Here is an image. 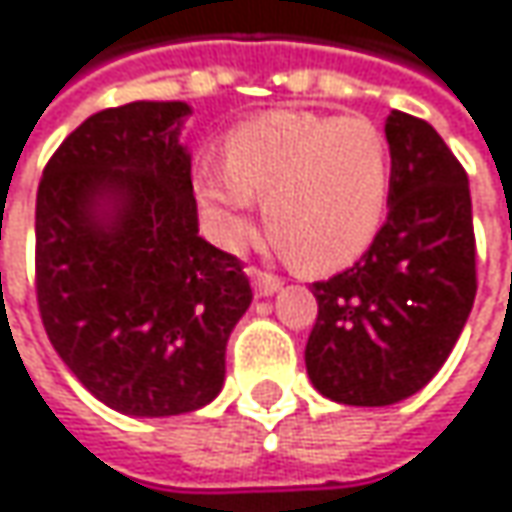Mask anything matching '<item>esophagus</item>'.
I'll return each instance as SVG.
<instances>
[{
	"label": "esophagus",
	"instance_id": "obj_1",
	"mask_svg": "<svg viewBox=\"0 0 512 512\" xmlns=\"http://www.w3.org/2000/svg\"><path fill=\"white\" fill-rule=\"evenodd\" d=\"M252 284H255V295L257 298H269L281 289V278L269 275V272H260V269H252Z\"/></svg>",
	"mask_w": 512,
	"mask_h": 512
}]
</instances>
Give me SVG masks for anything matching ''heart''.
Here are the masks:
<instances>
[{"instance_id":"obj_1","label":"heart","mask_w":512,"mask_h":512,"mask_svg":"<svg viewBox=\"0 0 512 512\" xmlns=\"http://www.w3.org/2000/svg\"><path fill=\"white\" fill-rule=\"evenodd\" d=\"M208 234L237 249L263 199L269 234L307 272L347 266L374 243L391 199V150L368 118L266 112L226 136V162L194 170Z\"/></svg>"}]
</instances>
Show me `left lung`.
I'll return each mask as SVG.
<instances>
[{
  "instance_id": "obj_1",
  "label": "left lung",
  "mask_w": 512,
  "mask_h": 512,
  "mask_svg": "<svg viewBox=\"0 0 512 512\" xmlns=\"http://www.w3.org/2000/svg\"><path fill=\"white\" fill-rule=\"evenodd\" d=\"M388 220L350 269L313 284L307 374L333 403L394 406L443 368L475 301L469 179L435 127L391 109Z\"/></svg>"
}]
</instances>
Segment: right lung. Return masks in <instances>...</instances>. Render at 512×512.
<instances>
[{"label":"right lung","instance_id":"add662e5","mask_svg":"<svg viewBox=\"0 0 512 512\" xmlns=\"http://www.w3.org/2000/svg\"><path fill=\"white\" fill-rule=\"evenodd\" d=\"M185 101L89 115L37 191V304L83 388L130 417L208 406L252 304L237 257L199 237Z\"/></svg>","mask_w":512,"mask_h":512}]
</instances>
